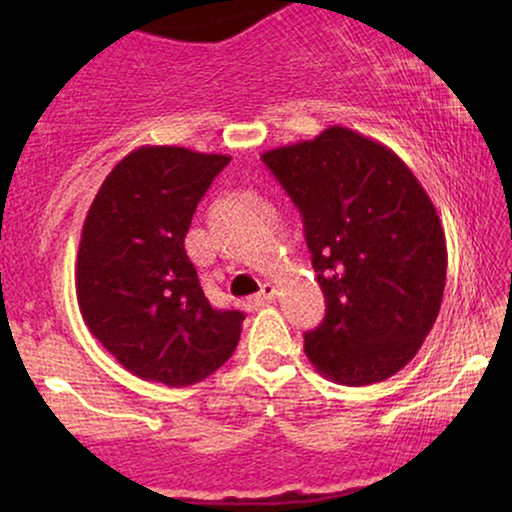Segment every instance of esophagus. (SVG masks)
Instances as JSON below:
<instances>
[{
	"instance_id": "esophagus-1",
	"label": "esophagus",
	"mask_w": 512,
	"mask_h": 512,
	"mask_svg": "<svg viewBox=\"0 0 512 512\" xmlns=\"http://www.w3.org/2000/svg\"><path fill=\"white\" fill-rule=\"evenodd\" d=\"M275 296H277L275 286L263 284L261 291H258L256 296H251L247 303H244V307H247V310H258V307H265L268 303H272V300H275Z\"/></svg>"
}]
</instances>
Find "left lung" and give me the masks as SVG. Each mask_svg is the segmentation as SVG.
I'll use <instances>...</instances> for the list:
<instances>
[{
    "label": "left lung",
    "instance_id": "1",
    "mask_svg": "<svg viewBox=\"0 0 512 512\" xmlns=\"http://www.w3.org/2000/svg\"><path fill=\"white\" fill-rule=\"evenodd\" d=\"M263 163L303 214L326 298L307 359L347 387L396 375L443 303L447 247L431 198L394 151L342 125L265 151Z\"/></svg>",
    "mask_w": 512,
    "mask_h": 512
}]
</instances>
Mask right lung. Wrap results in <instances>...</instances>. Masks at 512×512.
<instances>
[{
  "instance_id": "add662e5",
  "label": "right lung",
  "mask_w": 512,
  "mask_h": 512,
  "mask_svg": "<svg viewBox=\"0 0 512 512\" xmlns=\"http://www.w3.org/2000/svg\"><path fill=\"white\" fill-rule=\"evenodd\" d=\"M230 163L184 146H139L102 181L81 230L76 300L88 331L132 375L202 382L235 352L244 314L214 310L184 240Z\"/></svg>"
}]
</instances>
